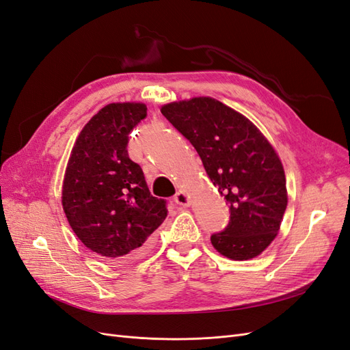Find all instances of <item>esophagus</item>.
<instances>
[{
  "label": "esophagus",
  "instance_id": "obj_1",
  "mask_svg": "<svg viewBox=\"0 0 350 350\" xmlns=\"http://www.w3.org/2000/svg\"><path fill=\"white\" fill-rule=\"evenodd\" d=\"M174 201H175L176 204L183 206V207H188L189 206V198H188V196L184 191H178L175 194V197H174Z\"/></svg>",
  "mask_w": 350,
  "mask_h": 350
}]
</instances>
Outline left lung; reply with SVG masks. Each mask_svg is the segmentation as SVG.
<instances>
[{"label": "left lung", "instance_id": "8db88e82", "mask_svg": "<svg viewBox=\"0 0 350 350\" xmlns=\"http://www.w3.org/2000/svg\"><path fill=\"white\" fill-rule=\"evenodd\" d=\"M162 113L194 146L229 204L228 226L210 237L213 247L230 260L260 256L288 206L284 171L271 144L245 116L211 98L167 103Z\"/></svg>", "mask_w": 350, "mask_h": 350}]
</instances>
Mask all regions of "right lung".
<instances>
[{"mask_svg": "<svg viewBox=\"0 0 350 350\" xmlns=\"http://www.w3.org/2000/svg\"><path fill=\"white\" fill-rule=\"evenodd\" d=\"M144 103H111L84 125L62 185V207L74 234L107 261L131 262L150 250L167 216L133 162L129 135L146 118Z\"/></svg>", "mask_w": 350, "mask_h": 350, "instance_id": "obj_1", "label": "right lung"}]
</instances>
